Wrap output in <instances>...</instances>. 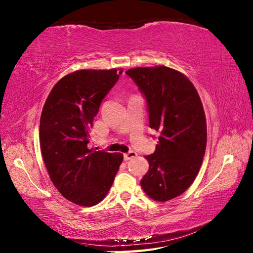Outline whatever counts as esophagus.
Instances as JSON below:
<instances>
[{"mask_svg": "<svg viewBox=\"0 0 253 253\" xmlns=\"http://www.w3.org/2000/svg\"><path fill=\"white\" fill-rule=\"evenodd\" d=\"M136 156H137L136 152L130 151V152H128V153L124 154V161H129V160H131V158H134Z\"/></svg>", "mask_w": 253, "mask_h": 253, "instance_id": "esophagus-1", "label": "esophagus"}]
</instances>
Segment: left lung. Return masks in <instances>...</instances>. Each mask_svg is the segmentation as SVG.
<instances>
[{
  "label": "left lung",
  "mask_w": 253,
  "mask_h": 253,
  "mask_svg": "<svg viewBox=\"0 0 253 253\" xmlns=\"http://www.w3.org/2000/svg\"><path fill=\"white\" fill-rule=\"evenodd\" d=\"M126 74L148 103L150 127L160 132L149 171L140 183L148 196L167 202L195 180L207 144V124L196 88L184 74L165 66L133 68Z\"/></svg>",
  "instance_id": "1"
}]
</instances>
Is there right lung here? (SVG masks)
Returning <instances> with one entry per match:
<instances>
[{
    "label": "right lung",
    "mask_w": 253,
    "mask_h": 253,
    "mask_svg": "<svg viewBox=\"0 0 253 253\" xmlns=\"http://www.w3.org/2000/svg\"><path fill=\"white\" fill-rule=\"evenodd\" d=\"M123 69L79 70L62 78L47 97L40 146L49 178L68 201L95 206L107 195L123 154L88 148L93 117Z\"/></svg>",
    "instance_id": "obj_1"
}]
</instances>
